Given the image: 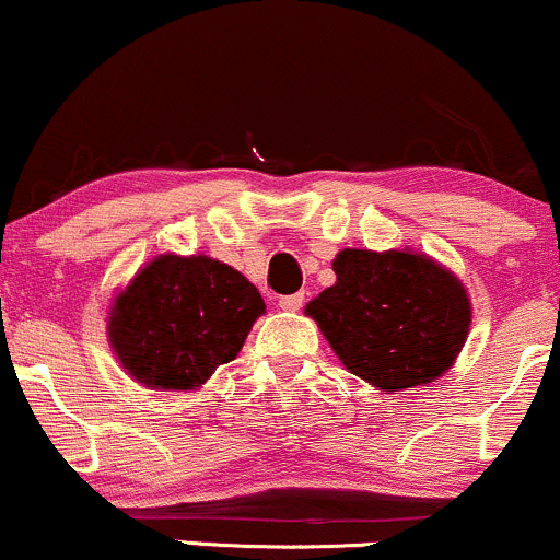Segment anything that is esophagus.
Segmentation results:
<instances>
[{
	"mask_svg": "<svg viewBox=\"0 0 560 560\" xmlns=\"http://www.w3.org/2000/svg\"><path fill=\"white\" fill-rule=\"evenodd\" d=\"M302 302H305V294H302V292H298V294H284V298H279V307H281V311L294 313V311H300Z\"/></svg>",
	"mask_w": 560,
	"mask_h": 560,
	"instance_id": "34e87169",
	"label": "esophagus"
}]
</instances>
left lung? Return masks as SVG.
<instances>
[{"instance_id": "left-lung-1", "label": "left lung", "mask_w": 560, "mask_h": 560, "mask_svg": "<svg viewBox=\"0 0 560 560\" xmlns=\"http://www.w3.org/2000/svg\"><path fill=\"white\" fill-rule=\"evenodd\" d=\"M334 273L337 284L305 313L350 374L400 392L453 365L471 324V302L453 273L397 249H342Z\"/></svg>"}]
</instances>
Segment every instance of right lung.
Wrapping results in <instances>:
<instances>
[{
	"label": "right lung",
	"instance_id": "right-lung-1",
	"mask_svg": "<svg viewBox=\"0 0 560 560\" xmlns=\"http://www.w3.org/2000/svg\"><path fill=\"white\" fill-rule=\"evenodd\" d=\"M260 292L240 271L205 258L163 255L141 268L110 313V345L124 369L152 389H195L234 361Z\"/></svg>",
	"mask_w": 560,
	"mask_h": 560
}]
</instances>
